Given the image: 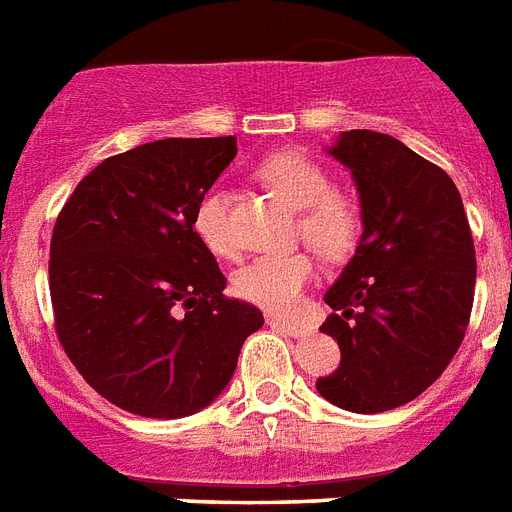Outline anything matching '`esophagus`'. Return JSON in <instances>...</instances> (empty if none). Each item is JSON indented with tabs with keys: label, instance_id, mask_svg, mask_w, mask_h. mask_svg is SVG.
<instances>
[{
	"label": "esophagus",
	"instance_id": "34e87169",
	"mask_svg": "<svg viewBox=\"0 0 512 512\" xmlns=\"http://www.w3.org/2000/svg\"><path fill=\"white\" fill-rule=\"evenodd\" d=\"M270 328H281L289 336H305L310 331V323L305 321H289V318H276V315H270L268 318Z\"/></svg>",
	"mask_w": 512,
	"mask_h": 512
}]
</instances>
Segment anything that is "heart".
<instances>
[{
	"label": "heart",
	"instance_id": "obj_1",
	"mask_svg": "<svg viewBox=\"0 0 512 512\" xmlns=\"http://www.w3.org/2000/svg\"><path fill=\"white\" fill-rule=\"evenodd\" d=\"M257 178L276 191L286 205L299 210L297 231L302 242L328 260L347 257L363 231V210L357 199L331 189L326 168L302 152H276L257 165ZM191 226L213 255L234 257L236 242L228 223V191L210 189L197 199ZM315 278L307 252L255 257L234 273V292L270 313H292Z\"/></svg>",
	"mask_w": 512,
	"mask_h": 512
}]
</instances>
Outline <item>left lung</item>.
<instances>
[{
	"mask_svg": "<svg viewBox=\"0 0 512 512\" xmlns=\"http://www.w3.org/2000/svg\"><path fill=\"white\" fill-rule=\"evenodd\" d=\"M352 170L363 236L326 292L321 326L342 363L318 392L350 413H384L426 392L463 342L476 249L458 186L400 139L342 131L328 149Z\"/></svg>",
	"mask_w": 512,
	"mask_h": 512,
	"instance_id": "8db88e82",
	"label": "left lung"
}]
</instances>
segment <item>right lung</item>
<instances>
[{"label": "right lung", "instance_id": "obj_1", "mask_svg": "<svg viewBox=\"0 0 512 512\" xmlns=\"http://www.w3.org/2000/svg\"><path fill=\"white\" fill-rule=\"evenodd\" d=\"M236 157V136L160 139L107 157L57 215L49 294L62 350L86 384L144 418H184L218 397L263 313L191 226Z\"/></svg>", "mask_w": 512, "mask_h": 512}]
</instances>
